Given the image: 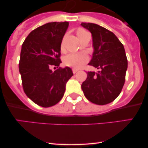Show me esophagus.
<instances>
[{"label": "esophagus", "mask_w": 148, "mask_h": 148, "mask_svg": "<svg viewBox=\"0 0 148 148\" xmlns=\"http://www.w3.org/2000/svg\"><path fill=\"white\" fill-rule=\"evenodd\" d=\"M78 71H79V70H78V69H72V72H73V73H74V74H76V73Z\"/></svg>", "instance_id": "1"}]
</instances>
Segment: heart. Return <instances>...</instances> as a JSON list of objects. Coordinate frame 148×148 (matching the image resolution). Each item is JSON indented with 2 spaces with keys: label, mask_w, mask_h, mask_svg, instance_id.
I'll return each instance as SVG.
<instances>
[{
  "label": "heart",
  "mask_w": 148,
  "mask_h": 148,
  "mask_svg": "<svg viewBox=\"0 0 148 148\" xmlns=\"http://www.w3.org/2000/svg\"><path fill=\"white\" fill-rule=\"evenodd\" d=\"M84 30H80L77 34L84 33ZM88 57L86 53H70L64 58V64L66 66L73 67L75 69H79L83 64L87 62Z\"/></svg>",
  "instance_id": "1"
}]
</instances>
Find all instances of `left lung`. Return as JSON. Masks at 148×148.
I'll use <instances>...</instances> for the list:
<instances>
[{
  "label": "left lung",
  "mask_w": 148,
  "mask_h": 148,
  "mask_svg": "<svg viewBox=\"0 0 148 148\" xmlns=\"http://www.w3.org/2000/svg\"><path fill=\"white\" fill-rule=\"evenodd\" d=\"M90 32L94 48L92 58L88 63L97 72H88L81 88L91 102L105 105L112 102L121 92L125 84L127 59L124 46L113 33L99 25L81 23Z\"/></svg>",
  "instance_id": "8db88e82"
}]
</instances>
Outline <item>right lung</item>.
Wrapping results in <instances>:
<instances>
[{
    "instance_id": "add662e5",
    "label": "right lung",
    "mask_w": 148,
    "mask_h": 148,
    "mask_svg": "<svg viewBox=\"0 0 148 148\" xmlns=\"http://www.w3.org/2000/svg\"><path fill=\"white\" fill-rule=\"evenodd\" d=\"M69 22H50L35 28L21 47L18 64L22 85L27 97L42 107L54 106L60 101L66 84L73 76L71 68L53 66L61 63L60 46Z\"/></svg>"
}]
</instances>
